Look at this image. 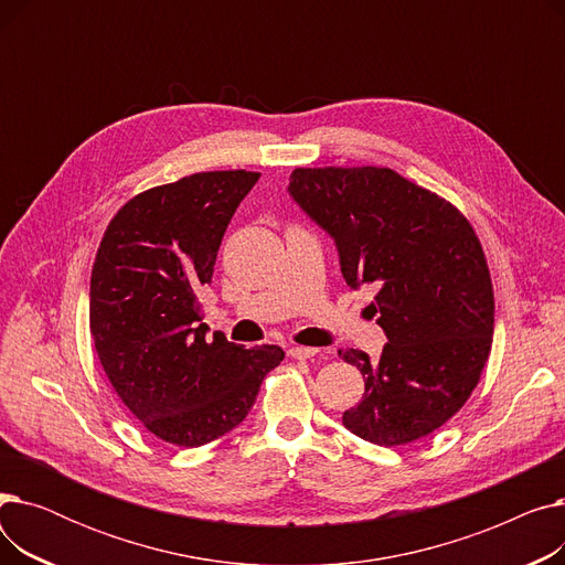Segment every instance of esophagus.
Listing matches in <instances>:
<instances>
[{
	"label": "esophagus",
	"instance_id": "esophagus-1",
	"mask_svg": "<svg viewBox=\"0 0 565 565\" xmlns=\"http://www.w3.org/2000/svg\"><path fill=\"white\" fill-rule=\"evenodd\" d=\"M288 354L292 360H311V358H316L318 350L316 348H305V345H292V348H288Z\"/></svg>",
	"mask_w": 565,
	"mask_h": 565
}]
</instances>
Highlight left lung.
<instances>
[{"mask_svg":"<svg viewBox=\"0 0 565 565\" xmlns=\"http://www.w3.org/2000/svg\"><path fill=\"white\" fill-rule=\"evenodd\" d=\"M290 196L328 231L350 288L387 334L380 360L339 350L364 375L343 426L380 447H403L447 424L488 362L494 292L483 247L454 203L387 167H300Z\"/></svg>","mask_w":565,"mask_h":565,"instance_id":"left-lung-1","label":"left lung"}]
</instances>
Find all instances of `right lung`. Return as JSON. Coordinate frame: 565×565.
Wrapping results in <instances>:
<instances>
[{"mask_svg":"<svg viewBox=\"0 0 565 565\" xmlns=\"http://www.w3.org/2000/svg\"><path fill=\"white\" fill-rule=\"evenodd\" d=\"M258 171H201L132 196L92 270L88 324L116 396L158 439L201 447L249 414L279 345L205 339L196 292L211 284L235 207Z\"/></svg>","mask_w":565,"mask_h":565,"instance_id":"obj_1","label":"right lung"}]
</instances>
